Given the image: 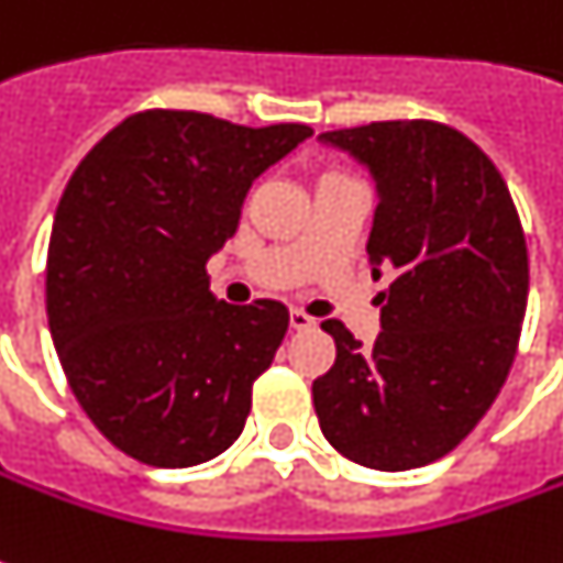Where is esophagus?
<instances>
[{
    "mask_svg": "<svg viewBox=\"0 0 563 563\" xmlns=\"http://www.w3.org/2000/svg\"><path fill=\"white\" fill-rule=\"evenodd\" d=\"M290 328L294 331H309V328H316V319L303 309H290Z\"/></svg>",
    "mask_w": 563,
    "mask_h": 563,
    "instance_id": "1",
    "label": "esophagus"
}]
</instances>
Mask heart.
<instances>
[{
	"label": "heart",
	"instance_id": "obj_1",
	"mask_svg": "<svg viewBox=\"0 0 563 563\" xmlns=\"http://www.w3.org/2000/svg\"><path fill=\"white\" fill-rule=\"evenodd\" d=\"M331 176H341V173H325V176H322V179H331Z\"/></svg>",
	"mask_w": 563,
	"mask_h": 563
}]
</instances>
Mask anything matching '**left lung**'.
I'll list each match as a JSON object with an SVG mask.
<instances>
[{"label": "left lung", "mask_w": 563, "mask_h": 563, "mask_svg": "<svg viewBox=\"0 0 563 563\" xmlns=\"http://www.w3.org/2000/svg\"><path fill=\"white\" fill-rule=\"evenodd\" d=\"M322 139L378 179L368 266L394 273L365 350L328 319L338 356L312 380L322 433L372 471L431 465L496 402L518 356L530 260L496 164L437 120H378Z\"/></svg>", "instance_id": "8db88e82"}]
</instances>
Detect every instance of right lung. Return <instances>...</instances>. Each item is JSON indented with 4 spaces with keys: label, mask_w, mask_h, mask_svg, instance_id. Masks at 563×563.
<instances>
[{
    "label": "right lung",
    "mask_w": 563,
    "mask_h": 563,
    "mask_svg": "<svg viewBox=\"0 0 563 563\" xmlns=\"http://www.w3.org/2000/svg\"><path fill=\"white\" fill-rule=\"evenodd\" d=\"M312 135L151 108L117 123L64 188L45 312L64 378L120 452L191 467L235 443L288 331L278 300L217 303L207 260L256 176Z\"/></svg>",
    "instance_id": "obj_1"
}]
</instances>
